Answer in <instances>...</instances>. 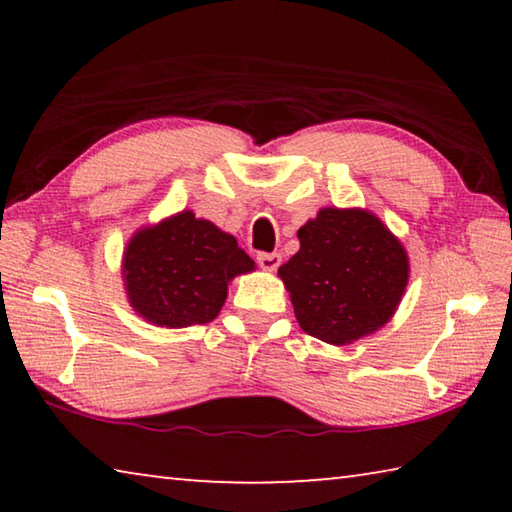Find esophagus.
Wrapping results in <instances>:
<instances>
[{"label":"esophagus","mask_w":512,"mask_h":512,"mask_svg":"<svg viewBox=\"0 0 512 512\" xmlns=\"http://www.w3.org/2000/svg\"><path fill=\"white\" fill-rule=\"evenodd\" d=\"M257 264L262 266L264 271H275V268L282 264V255L280 253H259Z\"/></svg>","instance_id":"obj_1"}]
</instances>
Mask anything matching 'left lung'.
Instances as JSON below:
<instances>
[{"label":"left lung","mask_w":512,"mask_h":512,"mask_svg":"<svg viewBox=\"0 0 512 512\" xmlns=\"http://www.w3.org/2000/svg\"><path fill=\"white\" fill-rule=\"evenodd\" d=\"M298 239L300 250L277 275L309 336L348 345L393 318L409 282V257L375 214L323 207Z\"/></svg>","instance_id":"8db88e82"}]
</instances>
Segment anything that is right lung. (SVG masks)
Here are the masks:
<instances>
[{
    "label": "right lung",
    "mask_w": 512,
    "mask_h": 512,
    "mask_svg": "<svg viewBox=\"0 0 512 512\" xmlns=\"http://www.w3.org/2000/svg\"><path fill=\"white\" fill-rule=\"evenodd\" d=\"M255 271L237 239L183 210L137 230L121 275L131 307L158 327L205 325L219 316L228 282Z\"/></svg>",
    "instance_id": "1"
}]
</instances>
